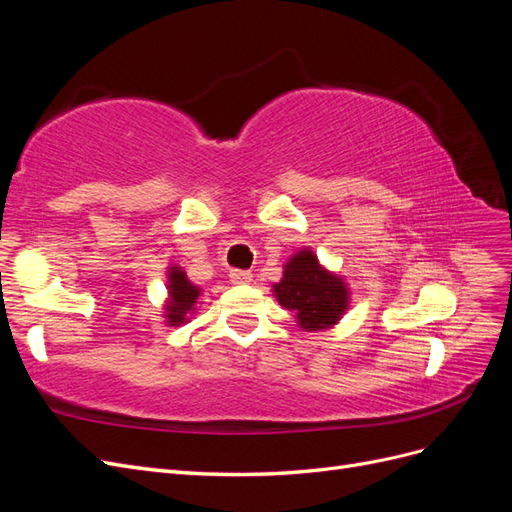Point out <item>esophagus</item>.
Segmentation results:
<instances>
[{"mask_svg": "<svg viewBox=\"0 0 512 512\" xmlns=\"http://www.w3.org/2000/svg\"><path fill=\"white\" fill-rule=\"evenodd\" d=\"M230 282L232 284H250L252 282V271H241V269L230 271Z\"/></svg>", "mask_w": 512, "mask_h": 512, "instance_id": "1", "label": "esophagus"}]
</instances>
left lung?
<instances>
[{"label":"left lung","mask_w":512,"mask_h":512,"mask_svg":"<svg viewBox=\"0 0 512 512\" xmlns=\"http://www.w3.org/2000/svg\"><path fill=\"white\" fill-rule=\"evenodd\" d=\"M273 297L309 333L335 327L350 307V288L344 277L320 265L309 247H301L286 260L282 280L273 284Z\"/></svg>","instance_id":"8db88e82"}]
</instances>
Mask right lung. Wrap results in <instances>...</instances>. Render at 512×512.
Listing matches in <instances>:
<instances>
[{
	"label": "right lung",
	"mask_w": 512,
	"mask_h": 512,
	"mask_svg": "<svg viewBox=\"0 0 512 512\" xmlns=\"http://www.w3.org/2000/svg\"><path fill=\"white\" fill-rule=\"evenodd\" d=\"M166 301H164V322L168 327H181V324L190 322L196 314V305L203 288L190 282L185 275L183 267L170 265L166 271Z\"/></svg>",
	"instance_id": "right-lung-1"
}]
</instances>
